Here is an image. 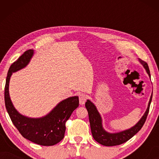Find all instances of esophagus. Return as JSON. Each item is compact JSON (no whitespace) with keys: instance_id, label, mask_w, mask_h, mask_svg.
I'll return each instance as SVG.
<instances>
[{"instance_id":"esophagus-1","label":"esophagus","mask_w":159,"mask_h":159,"mask_svg":"<svg viewBox=\"0 0 159 159\" xmlns=\"http://www.w3.org/2000/svg\"><path fill=\"white\" fill-rule=\"evenodd\" d=\"M88 99V95L84 94V93H82L79 95V100H80V105H83V104L85 103V101Z\"/></svg>"}]
</instances>
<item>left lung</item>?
Masks as SVG:
<instances>
[{
	"label": "left lung",
	"mask_w": 159,
	"mask_h": 159,
	"mask_svg": "<svg viewBox=\"0 0 159 159\" xmlns=\"http://www.w3.org/2000/svg\"><path fill=\"white\" fill-rule=\"evenodd\" d=\"M139 61L143 65L144 68L146 69V71L148 74V75L151 77L149 67L148 66L147 63L141 59H139ZM152 97H153V93H152L151 96V99H150L146 111H145V114L143 115V116L135 126H134V127H132L129 129L125 130V131L114 134L108 133L103 129L101 123V117L100 116L98 111H97L94 104L88 100L85 103V107L88 112L91 132H92L93 137L95 139V140H96L100 144L105 145V146H114V145L122 144V143L129 140V139H131L134 134L140 131L145 122V120H146L148 114L149 112Z\"/></svg>",
	"instance_id": "8db88e82"
}]
</instances>
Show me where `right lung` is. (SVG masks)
<instances>
[{
	"label": "right lung",
	"mask_w": 159,
	"mask_h": 159,
	"mask_svg": "<svg viewBox=\"0 0 159 159\" xmlns=\"http://www.w3.org/2000/svg\"><path fill=\"white\" fill-rule=\"evenodd\" d=\"M33 55V50H27L11 65L6 77L4 100L6 110L16 129L24 138L36 144L51 146L64 138L66 122L72 112L79 106V98H69L58 104L52 111L40 119H32L21 115L15 109L8 93L10 77L13 72L24 68Z\"/></svg>",
	"instance_id": "1"
}]
</instances>
